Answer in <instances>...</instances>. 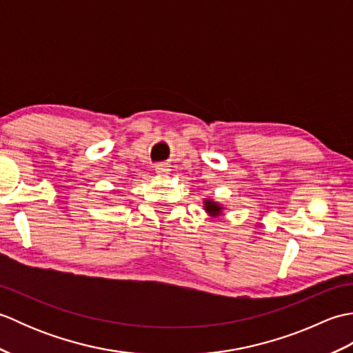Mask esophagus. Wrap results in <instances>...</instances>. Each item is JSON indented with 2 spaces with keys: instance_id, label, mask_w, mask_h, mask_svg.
<instances>
[{
  "instance_id": "1",
  "label": "esophagus",
  "mask_w": 353,
  "mask_h": 353,
  "mask_svg": "<svg viewBox=\"0 0 353 353\" xmlns=\"http://www.w3.org/2000/svg\"><path fill=\"white\" fill-rule=\"evenodd\" d=\"M168 171H170V168H168L167 163L156 165V172H157V174H168Z\"/></svg>"
}]
</instances>
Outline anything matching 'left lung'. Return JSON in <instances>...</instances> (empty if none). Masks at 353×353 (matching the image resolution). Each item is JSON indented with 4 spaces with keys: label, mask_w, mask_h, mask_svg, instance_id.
I'll return each instance as SVG.
<instances>
[{
    "label": "left lung",
    "mask_w": 353,
    "mask_h": 353,
    "mask_svg": "<svg viewBox=\"0 0 353 353\" xmlns=\"http://www.w3.org/2000/svg\"><path fill=\"white\" fill-rule=\"evenodd\" d=\"M205 211L211 216H219L223 212V206L211 199H206L205 200Z\"/></svg>",
    "instance_id": "1"
}]
</instances>
